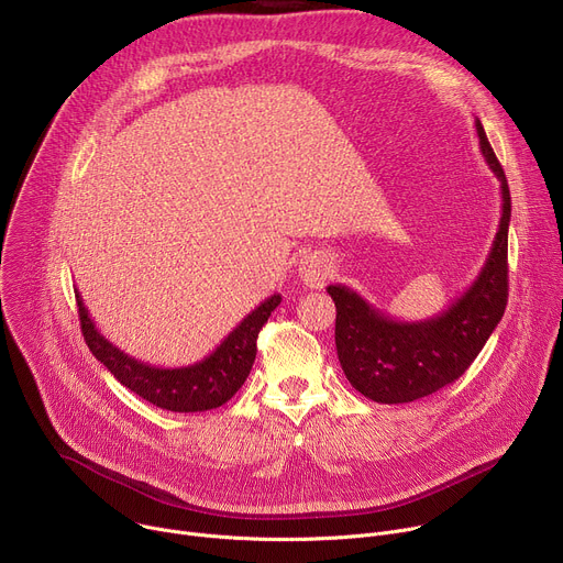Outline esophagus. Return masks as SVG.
Segmentation results:
<instances>
[{
	"mask_svg": "<svg viewBox=\"0 0 563 563\" xmlns=\"http://www.w3.org/2000/svg\"><path fill=\"white\" fill-rule=\"evenodd\" d=\"M298 276L303 285L312 289H321L330 276V260L325 253H308L298 262Z\"/></svg>",
	"mask_w": 563,
	"mask_h": 563,
	"instance_id": "34e87169",
	"label": "esophagus"
}]
</instances>
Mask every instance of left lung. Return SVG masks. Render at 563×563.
I'll list each match as a JSON object with an SVG mask.
<instances>
[{"mask_svg":"<svg viewBox=\"0 0 563 563\" xmlns=\"http://www.w3.org/2000/svg\"><path fill=\"white\" fill-rule=\"evenodd\" d=\"M475 131L486 165L500 180L503 212L492 251L471 287L443 312L421 321L394 319L346 285L325 287L336 308V357L349 383L376 402H411L455 383L505 314L511 197L479 120Z\"/></svg>","mask_w":563,"mask_h":563,"instance_id":"1","label":"left lung"}]
</instances>
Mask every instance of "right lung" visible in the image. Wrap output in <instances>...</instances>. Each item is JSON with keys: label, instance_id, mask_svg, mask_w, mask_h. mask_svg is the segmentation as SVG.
Listing matches in <instances>:
<instances>
[{"label": "right lung", "instance_id": "right-lung-1", "mask_svg": "<svg viewBox=\"0 0 563 563\" xmlns=\"http://www.w3.org/2000/svg\"><path fill=\"white\" fill-rule=\"evenodd\" d=\"M77 294L81 330L92 355L124 387L167 411H206L231 400L249 378L255 362L257 332L280 303V294L265 298L229 332V336H223V342L208 357L187 366L163 368L140 362L110 344L95 328L81 294Z\"/></svg>", "mask_w": 563, "mask_h": 563}]
</instances>
